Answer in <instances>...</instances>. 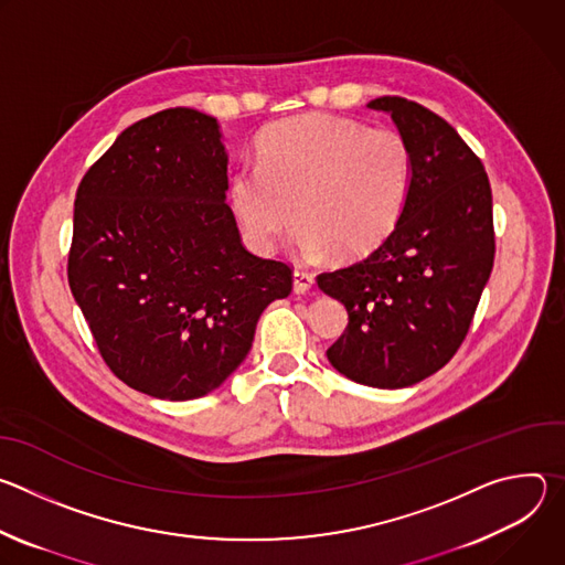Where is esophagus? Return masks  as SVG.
I'll list each match as a JSON object with an SVG mask.
<instances>
[{"label": "esophagus", "instance_id": "esophagus-1", "mask_svg": "<svg viewBox=\"0 0 565 565\" xmlns=\"http://www.w3.org/2000/svg\"><path fill=\"white\" fill-rule=\"evenodd\" d=\"M292 279H295V292H306V290H310L312 288V284H315V277L308 273V270H303V268H295V273H292Z\"/></svg>", "mask_w": 565, "mask_h": 565}]
</instances>
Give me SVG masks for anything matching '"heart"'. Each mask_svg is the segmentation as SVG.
<instances>
[{"label":"heart","instance_id":"obj_1","mask_svg":"<svg viewBox=\"0 0 565 565\" xmlns=\"http://www.w3.org/2000/svg\"><path fill=\"white\" fill-rule=\"evenodd\" d=\"M414 183L409 140L388 127L301 114L257 140V168L230 181V201L250 246L270 253L295 225L303 255L358 259L380 248L405 214Z\"/></svg>","mask_w":565,"mask_h":565}]
</instances>
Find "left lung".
Wrapping results in <instances>:
<instances>
[{"mask_svg":"<svg viewBox=\"0 0 565 565\" xmlns=\"http://www.w3.org/2000/svg\"><path fill=\"white\" fill-rule=\"evenodd\" d=\"M414 151V183L397 227L369 257L317 275L340 299L349 327L327 351L349 380L412 386L460 349L494 266L492 188L480 158L427 107L382 96Z\"/></svg>","mask_w":565,"mask_h":565,"instance_id":"8db88e82","label":"left lung"}]
</instances>
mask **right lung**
Wrapping results in <instances>:
<instances>
[{
    "instance_id": "right-lung-1",
    "label": "right lung",
    "mask_w": 565,
    "mask_h": 565,
    "mask_svg": "<svg viewBox=\"0 0 565 565\" xmlns=\"http://www.w3.org/2000/svg\"><path fill=\"white\" fill-rule=\"evenodd\" d=\"M225 190L218 122L188 107L127 127L77 188L71 292L114 375L151 397L221 386L292 290L288 264L241 244Z\"/></svg>"
}]
</instances>
